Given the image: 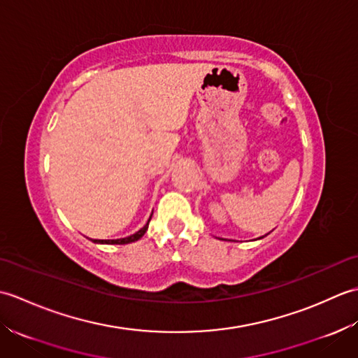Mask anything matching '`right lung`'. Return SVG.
Listing matches in <instances>:
<instances>
[{
  "label": "right lung",
  "mask_w": 358,
  "mask_h": 358,
  "mask_svg": "<svg viewBox=\"0 0 358 358\" xmlns=\"http://www.w3.org/2000/svg\"><path fill=\"white\" fill-rule=\"evenodd\" d=\"M152 217V215H150ZM150 222V218H149ZM149 222L146 223V226H143L141 229L138 232H135L132 235H129V237H124V238H117V240H92L94 243H101V245H127V243H132V241H136L140 240L144 234H146L148 231V226H149Z\"/></svg>",
  "instance_id": "right-lung-1"
}]
</instances>
